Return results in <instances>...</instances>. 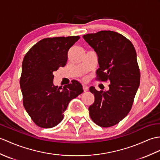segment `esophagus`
Listing matches in <instances>:
<instances>
[{
	"mask_svg": "<svg viewBox=\"0 0 160 160\" xmlns=\"http://www.w3.org/2000/svg\"><path fill=\"white\" fill-rule=\"evenodd\" d=\"M82 88H83L84 91H87L88 90V87L85 84H82Z\"/></svg>",
	"mask_w": 160,
	"mask_h": 160,
	"instance_id": "obj_1",
	"label": "esophagus"
}]
</instances>
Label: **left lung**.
<instances>
[{
  "label": "left lung",
  "instance_id": "obj_1",
  "mask_svg": "<svg viewBox=\"0 0 160 160\" xmlns=\"http://www.w3.org/2000/svg\"><path fill=\"white\" fill-rule=\"evenodd\" d=\"M82 38L98 56V79L110 82L106 91H98L94 87L89 88L95 96L89 114L100 127H111L127 116L138 89L136 52L130 41L114 31H102Z\"/></svg>",
  "mask_w": 160,
  "mask_h": 160
}]
</instances>
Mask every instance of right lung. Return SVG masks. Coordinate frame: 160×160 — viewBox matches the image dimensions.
<instances>
[{
	"instance_id": "obj_1",
	"label": "right lung",
	"mask_w": 160,
	"mask_h": 160,
	"mask_svg": "<svg viewBox=\"0 0 160 160\" xmlns=\"http://www.w3.org/2000/svg\"><path fill=\"white\" fill-rule=\"evenodd\" d=\"M79 39V36L43 39L24 58L20 82L23 104L41 128H51L61 122L69 102L83 92L77 80L63 88L53 82V72L66 65L68 50Z\"/></svg>"
}]
</instances>
